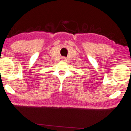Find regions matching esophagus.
I'll return each mask as SVG.
<instances>
[{
    "instance_id": "esophagus-1",
    "label": "esophagus",
    "mask_w": 131,
    "mask_h": 131,
    "mask_svg": "<svg viewBox=\"0 0 131 131\" xmlns=\"http://www.w3.org/2000/svg\"><path fill=\"white\" fill-rule=\"evenodd\" d=\"M62 60H63V61H66V57H62Z\"/></svg>"
}]
</instances>
